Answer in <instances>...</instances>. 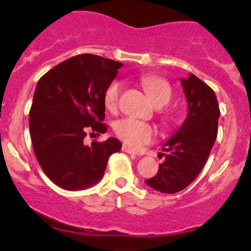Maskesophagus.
Instances as JSON below:
<instances>
[{
  "mask_svg": "<svg viewBox=\"0 0 251 251\" xmlns=\"http://www.w3.org/2000/svg\"><path fill=\"white\" fill-rule=\"evenodd\" d=\"M123 151H124V152H127V153L138 154V152L135 151V150H133L132 148H129V146H127V145H125V144H124V145H123Z\"/></svg>",
  "mask_w": 251,
  "mask_h": 251,
  "instance_id": "1",
  "label": "esophagus"
}]
</instances>
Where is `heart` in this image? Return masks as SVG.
<instances>
[{"label":"heart","mask_w":251,"mask_h":251,"mask_svg":"<svg viewBox=\"0 0 251 251\" xmlns=\"http://www.w3.org/2000/svg\"><path fill=\"white\" fill-rule=\"evenodd\" d=\"M142 83L157 107H163L170 102L172 91L171 86L165 79L150 75L143 77ZM120 92H122V82L118 80H113L106 87L102 97L106 109L111 112L117 111L118 105H119ZM113 129L117 137H119L124 143L127 144L131 148H139L144 144H148L155 135L153 126L142 120L133 119V118H124V119L118 120L114 123Z\"/></svg>","instance_id":"1"}]
</instances>
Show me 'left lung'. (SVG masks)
<instances>
[{
  "instance_id": "8db88e82",
  "label": "left lung",
  "mask_w": 251,
  "mask_h": 251,
  "mask_svg": "<svg viewBox=\"0 0 251 251\" xmlns=\"http://www.w3.org/2000/svg\"><path fill=\"white\" fill-rule=\"evenodd\" d=\"M188 101L185 122L163 145L165 162L154 177L145 180L150 188L176 194L194 181L208 160L217 138L220 106L214 89L194 74L181 79Z\"/></svg>"
}]
</instances>
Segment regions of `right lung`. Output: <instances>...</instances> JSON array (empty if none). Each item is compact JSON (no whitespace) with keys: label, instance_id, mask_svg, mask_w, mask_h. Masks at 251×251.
Returning a JSON list of instances; mask_svg holds the SVG:
<instances>
[{"label":"right lung","instance_id":"1","mask_svg":"<svg viewBox=\"0 0 251 251\" xmlns=\"http://www.w3.org/2000/svg\"><path fill=\"white\" fill-rule=\"evenodd\" d=\"M122 66L81 54L59 63L37 82L29 111L31 143L43 172L60 188L74 191L94 185L109 155L122 150L117 138L83 143L88 132L107 131L103 92Z\"/></svg>","mask_w":251,"mask_h":251}]
</instances>
